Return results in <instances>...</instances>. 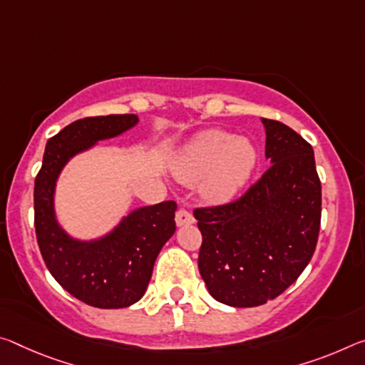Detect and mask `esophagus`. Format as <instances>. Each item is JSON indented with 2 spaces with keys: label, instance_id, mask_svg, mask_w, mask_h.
I'll list each match as a JSON object with an SVG mask.
<instances>
[{
  "label": "esophagus",
  "instance_id": "obj_1",
  "mask_svg": "<svg viewBox=\"0 0 365 365\" xmlns=\"http://www.w3.org/2000/svg\"><path fill=\"white\" fill-rule=\"evenodd\" d=\"M175 222L178 227H182V225H190L195 222V217L193 214L187 211V210H178L177 214H175Z\"/></svg>",
  "mask_w": 365,
  "mask_h": 365
}]
</instances>
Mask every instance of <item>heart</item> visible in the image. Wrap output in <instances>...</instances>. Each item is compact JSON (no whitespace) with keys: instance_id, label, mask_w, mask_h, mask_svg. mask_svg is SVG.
Returning <instances> with one entry per match:
<instances>
[{"instance_id":"heart-1","label":"heart","mask_w":365,"mask_h":365,"mask_svg":"<svg viewBox=\"0 0 365 365\" xmlns=\"http://www.w3.org/2000/svg\"><path fill=\"white\" fill-rule=\"evenodd\" d=\"M257 164V149L245 138H235L217 128L196 135L173 162L180 180H201V192L212 201H225L237 195L250 178Z\"/></svg>"}]
</instances>
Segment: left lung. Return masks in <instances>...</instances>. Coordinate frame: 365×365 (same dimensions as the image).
Masks as SVG:
<instances>
[{"label": "left lung", "mask_w": 365, "mask_h": 365, "mask_svg": "<svg viewBox=\"0 0 365 365\" xmlns=\"http://www.w3.org/2000/svg\"><path fill=\"white\" fill-rule=\"evenodd\" d=\"M262 123L269 169L235 201L193 211L203 235L200 274L230 307H257L284 292L309 264L320 232L314 149L281 121Z\"/></svg>", "instance_id": "left-lung-1"}]
</instances>
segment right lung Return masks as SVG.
I'll return each mask as SVG.
<instances>
[{"label":"right lung","instance_id":"1","mask_svg":"<svg viewBox=\"0 0 365 365\" xmlns=\"http://www.w3.org/2000/svg\"><path fill=\"white\" fill-rule=\"evenodd\" d=\"M136 115L73 121L50 138L34 187V222L40 253L58 284L97 309H123L140 300L160 248L175 232V201L138 207L107 235L78 240L55 216V187L63 167L79 153L133 128Z\"/></svg>","mask_w":365,"mask_h":365}]
</instances>
